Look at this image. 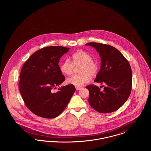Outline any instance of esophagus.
<instances>
[{"label":"esophagus","instance_id":"1","mask_svg":"<svg viewBox=\"0 0 151 151\" xmlns=\"http://www.w3.org/2000/svg\"><path fill=\"white\" fill-rule=\"evenodd\" d=\"M81 89L80 86H76V90H80Z\"/></svg>","mask_w":151,"mask_h":151}]
</instances>
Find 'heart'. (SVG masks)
Wrapping results in <instances>:
<instances>
[{"label": "heart", "instance_id": "1", "mask_svg": "<svg viewBox=\"0 0 151 151\" xmlns=\"http://www.w3.org/2000/svg\"><path fill=\"white\" fill-rule=\"evenodd\" d=\"M79 67L80 74L73 75L68 78L66 81L68 84L75 86H82L87 83L90 76H95L99 71V65L93 60L91 55L86 51L80 50L72 55V62L69 59H65L60 65V71L66 75H71L75 67Z\"/></svg>", "mask_w": 151, "mask_h": 151}]
</instances>
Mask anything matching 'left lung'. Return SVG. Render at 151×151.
I'll list each match as a JSON object with an SVG mask.
<instances>
[{
  "label": "left lung",
  "instance_id": "8db88e82",
  "mask_svg": "<svg viewBox=\"0 0 151 151\" xmlns=\"http://www.w3.org/2000/svg\"><path fill=\"white\" fill-rule=\"evenodd\" d=\"M86 45L94 47L100 55L101 69L94 81L106 84L102 91L93 84L86 86L89 92V104L99 113L115 111L126 102L131 93V66L122 53L112 46L97 42Z\"/></svg>",
  "mask_w": 151,
  "mask_h": 151
}]
</instances>
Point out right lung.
I'll return each mask as SVG.
<instances>
[{
    "mask_svg": "<svg viewBox=\"0 0 151 151\" xmlns=\"http://www.w3.org/2000/svg\"><path fill=\"white\" fill-rule=\"evenodd\" d=\"M70 48L52 46L33 53L22 65L19 88L22 98L32 113L45 118H54L65 110L76 89L68 84L56 89L65 80L58 65Z\"/></svg>",
    "mask_w": 151,
    "mask_h": 151,
    "instance_id": "1",
    "label": "right lung"
}]
</instances>
